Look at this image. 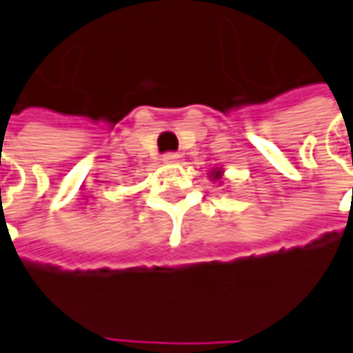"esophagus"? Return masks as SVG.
I'll list each match as a JSON object with an SVG mask.
<instances>
[{"label": "esophagus", "mask_w": 353, "mask_h": 353, "mask_svg": "<svg viewBox=\"0 0 353 353\" xmlns=\"http://www.w3.org/2000/svg\"><path fill=\"white\" fill-rule=\"evenodd\" d=\"M163 161H165V163H176V161H179V155L174 153V151H170V153L163 155Z\"/></svg>", "instance_id": "obj_1"}]
</instances>
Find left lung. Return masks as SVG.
<instances>
[{"label":"left lung","mask_w":353,"mask_h":353,"mask_svg":"<svg viewBox=\"0 0 353 353\" xmlns=\"http://www.w3.org/2000/svg\"><path fill=\"white\" fill-rule=\"evenodd\" d=\"M212 177H214V179H220V177H222V172H220V170H214V172H212Z\"/></svg>","instance_id":"left-lung-1"}]
</instances>
